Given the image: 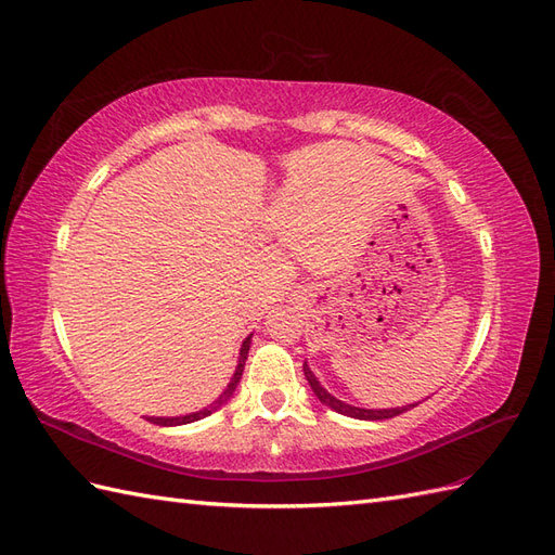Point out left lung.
Here are the masks:
<instances>
[{
  "label": "left lung",
  "instance_id": "8db88e82",
  "mask_svg": "<svg viewBox=\"0 0 555 555\" xmlns=\"http://www.w3.org/2000/svg\"><path fill=\"white\" fill-rule=\"evenodd\" d=\"M304 374H306V379H308L310 388H313V393L318 396V400H320L322 404H327L330 410L339 412V414L353 416V418H362V422H382V418H393V416H398V414H402V412H408L410 408H416V402H414V404H408V408H390V410H364V408H353V404H348V402H344V400H336L332 393H327V388H324V386L318 382V376H315L313 372H310V367H308L306 362H304Z\"/></svg>",
  "mask_w": 555,
  "mask_h": 555
}]
</instances>
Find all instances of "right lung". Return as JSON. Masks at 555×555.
Here are the masks:
<instances>
[{
  "label": "right lung",
  "instance_id": "obj_1",
  "mask_svg": "<svg viewBox=\"0 0 555 555\" xmlns=\"http://www.w3.org/2000/svg\"><path fill=\"white\" fill-rule=\"evenodd\" d=\"M249 344H251V334L247 336L245 341H242L240 358H237V367H235V372H233V376H231V384H228L223 393H221L219 398H216L211 404H207L205 410H197V412L183 414V416H147V422H153V424H157V426H183V424L199 422V418H205V416H209L211 412L221 410L223 404L233 398L235 388H237V384H240V379H242V370H245V362H247V356H249Z\"/></svg>",
  "mask_w": 555,
  "mask_h": 555
}]
</instances>
